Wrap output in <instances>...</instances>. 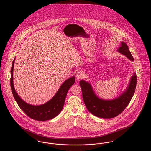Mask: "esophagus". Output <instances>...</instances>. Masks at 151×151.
<instances>
[{"instance_id": "obj_1", "label": "esophagus", "mask_w": 151, "mask_h": 151, "mask_svg": "<svg viewBox=\"0 0 151 151\" xmlns=\"http://www.w3.org/2000/svg\"><path fill=\"white\" fill-rule=\"evenodd\" d=\"M84 73L81 71H78L76 74V77L77 79H81L84 77Z\"/></svg>"}]
</instances>
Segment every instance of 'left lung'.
Returning <instances> with one entry per match:
<instances>
[{"label":"left lung","mask_w":151,"mask_h":151,"mask_svg":"<svg viewBox=\"0 0 151 151\" xmlns=\"http://www.w3.org/2000/svg\"><path fill=\"white\" fill-rule=\"evenodd\" d=\"M117 51L126 56L130 60L134 58L125 42H122ZM137 74L131 77L127 89L118 98L112 100H104L99 98L94 93L91 85L84 80L80 81L83 97L87 109L94 116L104 119L113 118L118 116L128 106L135 92L137 85Z\"/></svg>","instance_id":"8db88e82"}]
</instances>
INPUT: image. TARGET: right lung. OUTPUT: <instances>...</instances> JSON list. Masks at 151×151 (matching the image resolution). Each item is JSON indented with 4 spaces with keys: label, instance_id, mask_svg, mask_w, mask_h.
I'll return each instance as SVG.
<instances>
[{
    "label": "right lung",
    "instance_id": "add662e5",
    "mask_svg": "<svg viewBox=\"0 0 151 151\" xmlns=\"http://www.w3.org/2000/svg\"><path fill=\"white\" fill-rule=\"evenodd\" d=\"M15 59L13 61L11 68L10 86L14 99L19 107L28 117L35 120L46 121L57 116L63 108L67 93L70 88L74 84L75 77L73 76L65 80L56 95L47 102L41 105H31L22 100L15 91L13 78Z\"/></svg>",
    "mask_w": 151,
    "mask_h": 151
}]
</instances>
